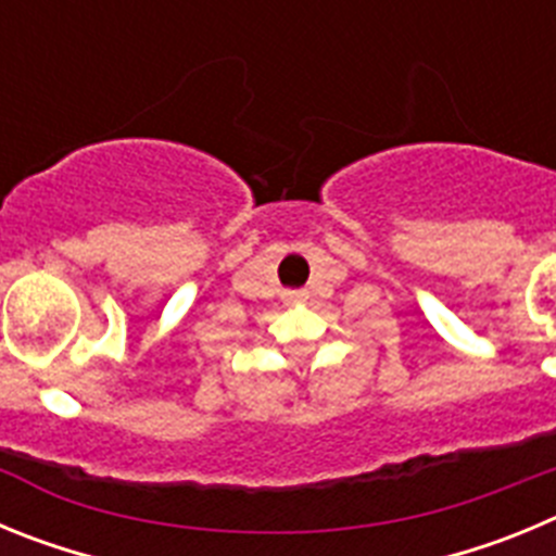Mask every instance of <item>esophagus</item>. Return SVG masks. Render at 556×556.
<instances>
[{"instance_id": "34e87169", "label": "esophagus", "mask_w": 556, "mask_h": 556, "mask_svg": "<svg viewBox=\"0 0 556 556\" xmlns=\"http://www.w3.org/2000/svg\"><path fill=\"white\" fill-rule=\"evenodd\" d=\"M303 294L301 292H287V301H301Z\"/></svg>"}]
</instances>
